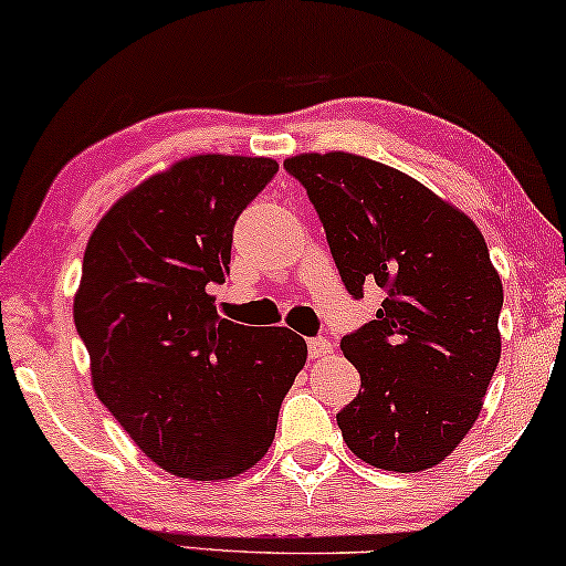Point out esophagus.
<instances>
[{
  "label": "esophagus",
  "instance_id": "esophagus-1",
  "mask_svg": "<svg viewBox=\"0 0 566 566\" xmlns=\"http://www.w3.org/2000/svg\"><path fill=\"white\" fill-rule=\"evenodd\" d=\"M306 350H310V358H325L327 354H333V343L325 340V337H310Z\"/></svg>",
  "mask_w": 566,
  "mask_h": 566
}]
</instances>
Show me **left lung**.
Segmentation results:
<instances>
[{
    "mask_svg": "<svg viewBox=\"0 0 566 566\" xmlns=\"http://www.w3.org/2000/svg\"><path fill=\"white\" fill-rule=\"evenodd\" d=\"M306 189L346 291L379 285L377 319L343 335L361 390L337 410L358 458L385 471L442 462L481 413L504 293L468 216L410 176L350 153L283 164Z\"/></svg>",
    "mask_w": 566,
    "mask_h": 566,
    "instance_id": "obj_1",
    "label": "left lung"
}]
</instances>
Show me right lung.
I'll return each mask as SVG.
<instances>
[{
    "instance_id": "1",
    "label": "right lung",
    "mask_w": 566,
    "mask_h": 566,
    "mask_svg": "<svg viewBox=\"0 0 566 566\" xmlns=\"http://www.w3.org/2000/svg\"><path fill=\"white\" fill-rule=\"evenodd\" d=\"M275 174L270 158L181 160L122 197L87 241L75 327L93 387L179 479L252 468L306 361L304 337L223 319L210 296L229 277L241 210Z\"/></svg>"
}]
</instances>
